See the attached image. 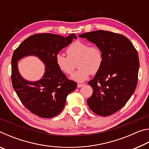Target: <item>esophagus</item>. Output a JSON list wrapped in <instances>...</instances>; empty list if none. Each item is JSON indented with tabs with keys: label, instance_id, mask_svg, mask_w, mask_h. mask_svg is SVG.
Listing matches in <instances>:
<instances>
[{
	"label": "esophagus",
	"instance_id": "obj_1",
	"mask_svg": "<svg viewBox=\"0 0 149 149\" xmlns=\"http://www.w3.org/2000/svg\"><path fill=\"white\" fill-rule=\"evenodd\" d=\"M85 84H77V87L78 88H80V87H83V86H84Z\"/></svg>",
	"mask_w": 149,
	"mask_h": 149
}]
</instances>
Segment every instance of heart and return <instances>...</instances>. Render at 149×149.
<instances>
[{"mask_svg": "<svg viewBox=\"0 0 149 149\" xmlns=\"http://www.w3.org/2000/svg\"><path fill=\"white\" fill-rule=\"evenodd\" d=\"M67 56L58 53L55 62L58 68L65 75L71 74L74 70L75 64L79 69L71 76V79L77 82H84L91 75L99 72L103 64V54L99 47L89 46L87 42L76 41L66 49Z\"/></svg>", "mask_w": 149, "mask_h": 149, "instance_id": "1", "label": "heart"}]
</instances>
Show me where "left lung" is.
<instances>
[{
    "label": "left lung",
    "instance_id": "left-lung-1",
    "mask_svg": "<svg viewBox=\"0 0 149 149\" xmlns=\"http://www.w3.org/2000/svg\"><path fill=\"white\" fill-rule=\"evenodd\" d=\"M82 38L101 50L103 64L88 82L93 89L87 104L93 112L107 116L120 110L137 87L139 60L137 50L123 35L98 30L82 33Z\"/></svg>",
    "mask_w": 149,
    "mask_h": 149
}]
</instances>
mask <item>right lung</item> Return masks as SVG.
I'll list each match as a JSON object with an SVG mask.
<instances>
[{"instance_id": "add662e5", "label": "right lung", "mask_w": 149, "mask_h": 149, "mask_svg": "<svg viewBox=\"0 0 149 149\" xmlns=\"http://www.w3.org/2000/svg\"><path fill=\"white\" fill-rule=\"evenodd\" d=\"M76 38L74 33L65 37L38 33L27 37L14 50L12 58V86L22 104L34 114L45 118L58 115L64 107L67 96L76 89V83L68 79L55 62L56 55ZM31 55L38 57L45 65L43 78L35 82L24 80L17 69V61Z\"/></svg>"}]
</instances>
